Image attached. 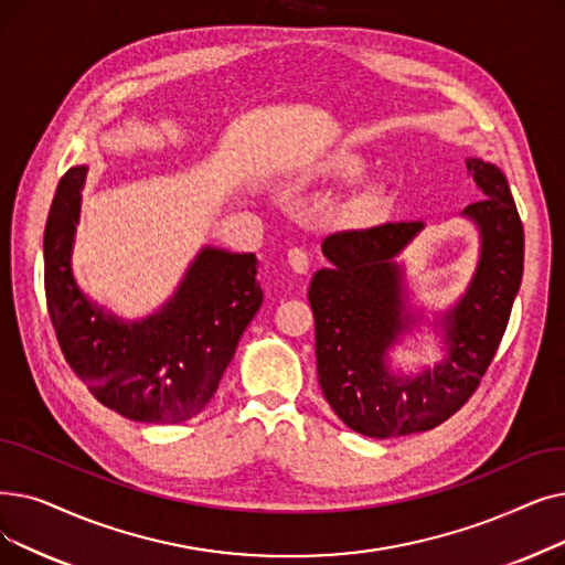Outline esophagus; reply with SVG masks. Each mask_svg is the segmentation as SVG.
Instances as JSON below:
<instances>
[{"label":"esophagus","instance_id":"34e87169","mask_svg":"<svg viewBox=\"0 0 565 565\" xmlns=\"http://www.w3.org/2000/svg\"><path fill=\"white\" fill-rule=\"evenodd\" d=\"M288 265H290L292 269H296L298 275H305L307 269H309V256H307V252L300 249V247L288 249Z\"/></svg>","mask_w":565,"mask_h":565}]
</instances>
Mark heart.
Listing matches in <instances>:
<instances>
[{"mask_svg": "<svg viewBox=\"0 0 565 565\" xmlns=\"http://www.w3.org/2000/svg\"><path fill=\"white\" fill-rule=\"evenodd\" d=\"M366 163L364 157L355 154V152H343L337 150L323 159L313 161L309 168H305L298 182H311V180H337V182H358L360 178H364Z\"/></svg>", "mask_w": 565, "mask_h": 565, "instance_id": "obj_1", "label": "heart"}]
</instances>
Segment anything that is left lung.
<instances>
[{
	"label": "left lung",
	"mask_w": 565,
	"mask_h": 565,
	"mask_svg": "<svg viewBox=\"0 0 565 565\" xmlns=\"http://www.w3.org/2000/svg\"><path fill=\"white\" fill-rule=\"evenodd\" d=\"M466 168L482 199L463 207L480 231V260L463 296L444 316L446 358L418 376L390 374L387 351L415 323L404 269L395 260L425 224L397 222L323 239L330 267L309 286L316 370L339 420L372 438L446 423L480 385L505 332L524 273V228L505 175L492 163Z\"/></svg>",
	"instance_id": "8db88e82"
}]
</instances>
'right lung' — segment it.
Instances as JSON below:
<instances>
[{"instance_id":"obj_1","label":"right lung","mask_w":565,"mask_h":565,"mask_svg":"<svg viewBox=\"0 0 565 565\" xmlns=\"http://www.w3.org/2000/svg\"><path fill=\"white\" fill-rule=\"evenodd\" d=\"M85 178L87 166L66 170L43 233L45 300L60 349L92 395L125 418L189 420L214 397L263 305L256 254L203 247L157 313L121 321L89 302L71 273Z\"/></svg>"}]
</instances>
